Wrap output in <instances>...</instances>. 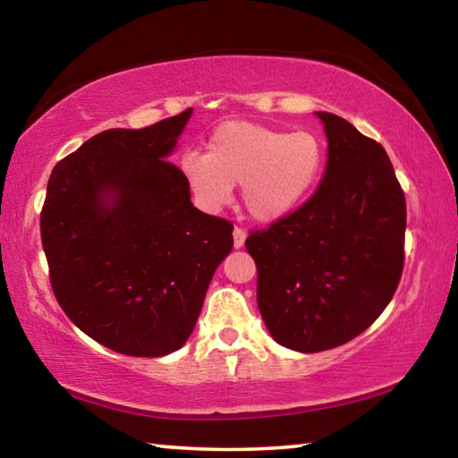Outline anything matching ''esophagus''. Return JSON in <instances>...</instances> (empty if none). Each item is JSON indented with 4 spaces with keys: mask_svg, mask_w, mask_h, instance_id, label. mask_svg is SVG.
Masks as SVG:
<instances>
[{
    "mask_svg": "<svg viewBox=\"0 0 458 458\" xmlns=\"http://www.w3.org/2000/svg\"><path fill=\"white\" fill-rule=\"evenodd\" d=\"M232 234H234V248H242L246 242V232L242 228H234Z\"/></svg>",
    "mask_w": 458,
    "mask_h": 458,
    "instance_id": "1",
    "label": "esophagus"
}]
</instances>
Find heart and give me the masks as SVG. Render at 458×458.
Returning a JSON list of instances; mask_svg holds the SVG:
<instances>
[{
  "label": "heart",
  "instance_id": "b5f03b06",
  "mask_svg": "<svg viewBox=\"0 0 458 458\" xmlns=\"http://www.w3.org/2000/svg\"><path fill=\"white\" fill-rule=\"evenodd\" d=\"M325 167V145L311 131L275 129L230 121L214 131L206 153L182 159L193 198L208 212L224 208L232 188L250 218L273 224L311 198Z\"/></svg>",
  "mask_w": 458,
  "mask_h": 458
}]
</instances>
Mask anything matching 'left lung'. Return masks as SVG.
I'll use <instances>...</instances> for the list:
<instances>
[{"label":"left lung","mask_w":458,"mask_h":458,"mask_svg":"<svg viewBox=\"0 0 458 458\" xmlns=\"http://www.w3.org/2000/svg\"><path fill=\"white\" fill-rule=\"evenodd\" d=\"M315 114L327 135L319 188L297 212L246 238L267 329L301 353L366 331L404 267L406 199L384 147L337 114Z\"/></svg>","instance_id":"1"}]
</instances>
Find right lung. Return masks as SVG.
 <instances>
[{
  "instance_id": "1",
  "label": "right lung",
  "mask_w": 458,
  "mask_h": 458,
  "mask_svg": "<svg viewBox=\"0 0 458 458\" xmlns=\"http://www.w3.org/2000/svg\"><path fill=\"white\" fill-rule=\"evenodd\" d=\"M191 108L145 129H108L52 169L42 246L60 307L108 350L161 358L190 339L232 224L191 204L169 164Z\"/></svg>"
}]
</instances>
